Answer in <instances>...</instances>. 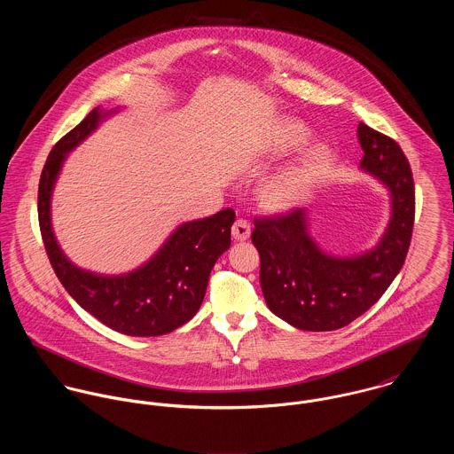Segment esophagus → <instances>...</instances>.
<instances>
[{
  "label": "esophagus",
  "instance_id": "obj_1",
  "mask_svg": "<svg viewBox=\"0 0 454 454\" xmlns=\"http://www.w3.org/2000/svg\"><path fill=\"white\" fill-rule=\"evenodd\" d=\"M250 234H252V227H250V223L247 220L239 218V220L234 222V225H232V238L236 241H247L250 238Z\"/></svg>",
  "mask_w": 454,
  "mask_h": 454
}]
</instances>
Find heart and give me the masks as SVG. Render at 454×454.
<instances>
[{"label":"heart","mask_w":454,"mask_h":454,"mask_svg":"<svg viewBox=\"0 0 454 454\" xmlns=\"http://www.w3.org/2000/svg\"><path fill=\"white\" fill-rule=\"evenodd\" d=\"M309 139L311 130L302 122L283 119L262 132L257 150L262 159L276 160L304 148ZM330 162L332 152L326 145H315L308 148L288 166L281 168L262 182L260 202L269 211L294 209L322 182Z\"/></svg>","instance_id":"obj_1"}]
</instances>
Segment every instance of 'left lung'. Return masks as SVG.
I'll use <instances>...</instances> for the list:
<instances>
[{"label":"left lung","instance_id":"obj_1","mask_svg":"<svg viewBox=\"0 0 454 454\" xmlns=\"http://www.w3.org/2000/svg\"><path fill=\"white\" fill-rule=\"evenodd\" d=\"M360 169L388 189L391 215L378 245L335 257L309 236L308 209L257 218L252 241L260 255V286L269 309L301 330L326 332L371 309L400 272L414 225L411 166L395 139L360 122Z\"/></svg>","mask_w":454,"mask_h":454}]
</instances>
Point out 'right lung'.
<instances>
[{
  "instance_id": "1",
  "label": "right lung",
  "mask_w": 454,
  "mask_h": 454,
  "mask_svg": "<svg viewBox=\"0 0 454 454\" xmlns=\"http://www.w3.org/2000/svg\"><path fill=\"white\" fill-rule=\"evenodd\" d=\"M117 110L94 108L52 148L38 187L40 231L59 281L87 313L126 335H164L192 320L199 311L209 272L231 247L236 213L229 207L213 216L182 223L152 259L128 274L105 276L76 267L66 257L52 231L54 185L66 155Z\"/></svg>"
}]
</instances>
